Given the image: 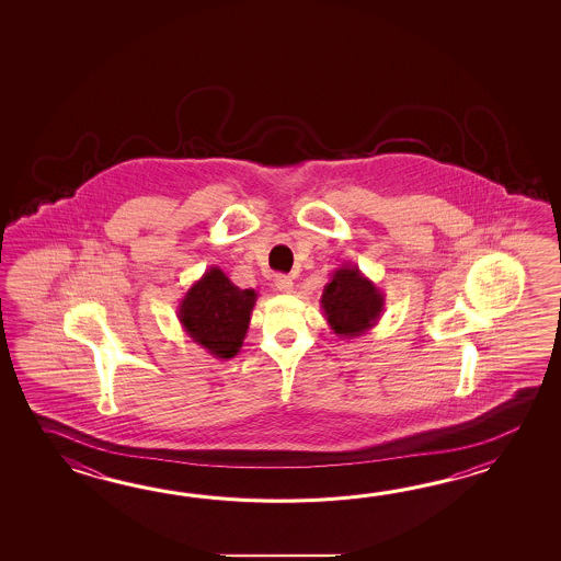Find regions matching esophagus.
Wrapping results in <instances>:
<instances>
[{
    "mask_svg": "<svg viewBox=\"0 0 561 561\" xmlns=\"http://www.w3.org/2000/svg\"><path fill=\"white\" fill-rule=\"evenodd\" d=\"M275 286L278 293H283V295H288V293L293 290V278L286 275H278L275 278Z\"/></svg>",
    "mask_w": 561,
    "mask_h": 561,
    "instance_id": "34e87169",
    "label": "esophagus"
}]
</instances>
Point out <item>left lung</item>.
<instances>
[{
    "label": "left lung",
    "mask_w": 561,
    "mask_h": 561,
    "mask_svg": "<svg viewBox=\"0 0 561 561\" xmlns=\"http://www.w3.org/2000/svg\"><path fill=\"white\" fill-rule=\"evenodd\" d=\"M321 309L336 336L355 339L381 319L385 293L358 271L357 264H343L324 285Z\"/></svg>",
    "instance_id": "left-lung-1"
}]
</instances>
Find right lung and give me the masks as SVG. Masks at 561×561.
<instances>
[{
    "mask_svg": "<svg viewBox=\"0 0 561 561\" xmlns=\"http://www.w3.org/2000/svg\"><path fill=\"white\" fill-rule=\"evenodd\" d=\"M256 297V290H242L218 266H210L180 300L179 321L213 357H237Z\"/></svg>",
    "mask_w": 561,
    "mask_h": 561,
    "instance_id": "obj_1",
    "label": "right lung"
}]
</instances>
